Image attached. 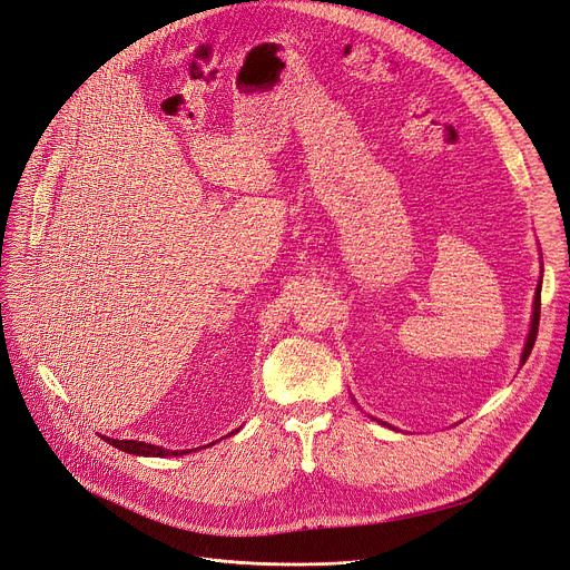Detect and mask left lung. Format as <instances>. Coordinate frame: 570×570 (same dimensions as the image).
<instances>
[{"instance_id": "left-lung-1", "label": "left lung", "mask_w": 570, "mask_h": 570, "mask_svg": "<svg viewBox=\"0 0 570 570\" xmlns=\"http://www.w3.org/2000/svg\"><path fill=\"white\" fill-rule=\"evenodd\" d=\"M539 316H541V284L537 288V295H534V314H532V327H530V336H528V343H525V350H523V358L521 364H525L532 347H534V341H537V332H539Z\"/></svg>"}]
</instances>
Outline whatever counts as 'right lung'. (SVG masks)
Listing matches in <instances>:
<instances>
[{"label": "right lung", "instance_id": "right-lung-1", "mask_svg": "<svg viewBox=\"0 0 570 570\" xmlns=\"http://www.w3.org/2000/svg\"><path fill=\"white\" fill-rule=\"evenodd\" d=\"M107 441H109L114 448L122 450V452H129V454H142V456H168V454L177 456V454H186V452H190V450H181V452H177V450H166V448L151 445V443H142V441H118V439H109V436H107Z\"/></svg>", "mask_w": 570, "mask_h": 570}]
</instances>
